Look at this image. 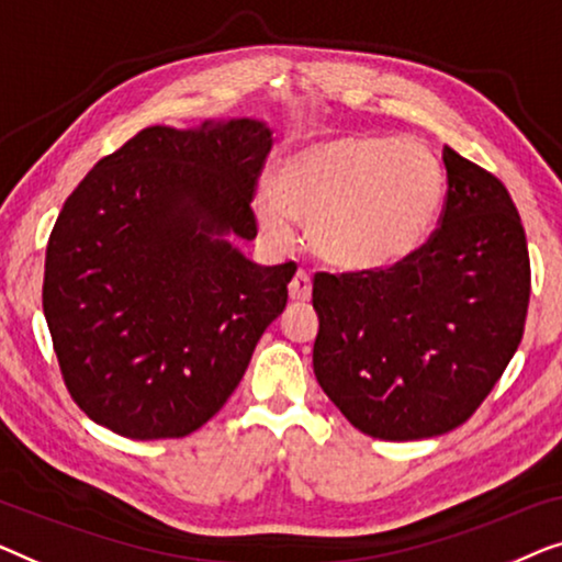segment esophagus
<instances>
[{
	"instance_id": "1",
	"label": "esophagus",
	"mask_w": 562,
	"mask_h": 562,
	"mask_svg": "<svg viewBox=\"0 0 562 562\" xmlns=\"http://www.w3.org/2000/svg\"><path fill=\"white\" fill-rule=\"evenodd\" d=\"M288 290H290V297L295 300V303H305V300H311V290H313L311 274H307L305 270H297L295 278L290 280Z\"/></svg>"
}]
</instances>
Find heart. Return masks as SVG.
Wrapping results in <instances>:
<instances>
[{
	"label": "heart",
	"mask_w": 562,
	"mask_h": 562,
	"mask_svg": "<svg viewBox=\"0 0 562 562\" xmlns=\"http://www.w3.org/2000/svg\"><path fill=\"white\" fill-rule=\"evenodd\" d=\"M446 193L438 157L417 142L344 134L300 145L280 160L278 183H262L255 213L265 236L290 244L295 221L323 262L376 272L420 247Z\"/></svg>",
	"instance_id": "obj_1"
}]
</instances>
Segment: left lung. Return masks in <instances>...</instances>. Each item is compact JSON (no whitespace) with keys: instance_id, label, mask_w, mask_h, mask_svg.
I'll list each match as a JSON object with an SVG mask.
<instances>
[{"instance_id":"left-lung-1","label":"left lung","mask_w":562,"mask_h":562,"mask_svg":"<svg viewBox=\"0 0 562 562\" xmlns=\"http://www.w3.org/2000/svg\"><path fill=\"white\" fill-rule=\"evenodd\" d=\"M440 226L390 270L321 272L313 371L353 428L436 438L476 413L525 334L529 255L499 178L442 147Z\"/></svg>"}]
</instances>
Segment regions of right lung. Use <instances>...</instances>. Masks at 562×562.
I'll use <instances>...</instances> for the list:
<instances>
[{
    "instance_id": "obj_1",
    "label": "right lung",
    "mask_w": 562,
    "mask_h": 562,
    "mask_svg": "<svg viewBox=\"0 0 562 562\" xmlns=\"http://www.w3.org/2000/svg\"><path fill=\"white\" fill-rule=\"evenodd\" d=\"M270 149L257 120L147 126L63 203L43 311L63 382L93 423L183 438L232 397L297 270L255 265L226 239L257 236Z\"/></svg>"
}]
</instances>
